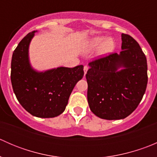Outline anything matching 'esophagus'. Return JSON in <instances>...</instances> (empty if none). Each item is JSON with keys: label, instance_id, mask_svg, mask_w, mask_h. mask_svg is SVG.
<instances>
[{"label": "esophagus", "instance_id": "obj_1", "mask_svg": "<svg viewBox=\"0 0 157 157\" xmlns=\"http://www.w3.org/2000/svg\"><path fill=\"white\" fill-rule=\"evenodd\" d=\"M88 69H89L88 66H86V65L84 66V67H83V71H84V74H86V72H87Z\"/></svg>", "mask_w": 157, "mask_h": 157}]
</instances>
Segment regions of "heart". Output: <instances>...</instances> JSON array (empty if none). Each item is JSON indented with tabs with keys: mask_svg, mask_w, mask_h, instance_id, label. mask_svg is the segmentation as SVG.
<instances>
[{
	"mask_svg": "<svg viewBox=\"0 0 157 157\" xmlns=\"http://www.w3.org/2000/svg\"><path fill=\"white\" fill-rule=\"evenodd\" d=\"M88 48L96 49L99 48V53L102 55L110 53L115 48V42L111 38H105L103 36H96L93 38L87 45Z\"/></svg>",
	"mask_w": 157,
	"mask_h": 157,
	"instance_id": "heart-1",
	"label": "heart"
}]
</instances>
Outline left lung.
I'll list each match as a JSON object with an SVG mask.
<instances>
[{
    "instance_id": "left-lung-1",
    "label": "left lung",
    "mask_w": 157,
    "mask_h": 157,
    "mask_svg": "<svg viewBox=\"0 0 157 157\" xmlns=\"http://www.w3.org/2000/svg\"><path fill=\"white\" fill-rule=\"evenodd\" d=\"M121 50L89 63L90 110L99 118L123 119L138 106L147 84V58L135 39L121 34Z\"/></svg>"
}]
</instances>
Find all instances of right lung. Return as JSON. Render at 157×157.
I'll list each match as a JSON object with an SVG mask.
<instances>
[{"instance_id": "obj_1", "label": "right lung", "mask_w": 157, "mask_h": 157, "mask_svg": "<svg viewBox=\"0 0 157 157\" xmlns=\"http://www.w3.org/2000/svg\"><path fill=\"white\" fill-rule=\"evenodd\" d=\"M33 31L14 50L11 61V83L20 105L38 118H54L65 110L76 83L83 77V66L59 67L37 71L31 66L29 48Z\"/></svg>"}]
</instances>
